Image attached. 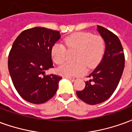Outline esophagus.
Listing matches in <instances>:
<instances>
[{
	"mask_svg": "<svg viewBox=\"0 0 132 132\" xmlns=\"http://www.w3.org/2000/svg\"><path fill=\"white\" fill-rule=\"evenodd\" d=\"M64 78L69 79V80H71V81H75V80H77V78H74V77H64Z\"/></svg>",
	"mask_w": 132,
	"mask_h": 132,
	"instance_id": "34e87169",
	"label": "esophagus"
}]
</instances>
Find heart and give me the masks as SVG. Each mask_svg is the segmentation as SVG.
I'll use <instances>...</instances> for the list:
<instances>
[{"mask_svg": "<svg viewBox=\"0 0 132 132\" xmlns=\"http://www.w3.org/2000/svg\"><path fill=\"white\" fill-rule=\"evenodd\" d=\"M64 44L69 51L76 50L74 56L76 63H67L57 69L58 73L64 77L77 76L88 69L94 68L101 60L105 49V40L101 36L90 32H77L64 39ZM51 54L53 61L58 65L65 62L66 47L61 43L52 46Z\"/></svg>", "mask_w": 132, "mask_h": 132, "instance_id": "heart-1", "label": "heart"}]
</instances>
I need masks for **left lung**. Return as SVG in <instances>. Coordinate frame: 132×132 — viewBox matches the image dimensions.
Returning <instances> with one entry per match:
<instances>
[{
  "instance_id": "obj_1",
  "label": "left lung",
  "mask_w": 132,
  "mask_h": 132,
  "mask_svg": "<svg viewBox=\"0 0 132 132\" xmlns=\"http://www.w3.org/2000/svg\"><path fill=\"white\" fill-rule=\"evenodd\" d=\"M97 31L105 42L102 61L89 75L83 90L76 91L81 100L89 105H97L113 94L119 84L125 68V54L118 37L105 27L97 25Z\"/></svg>"
}]
</instances>
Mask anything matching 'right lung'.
<instances>
[{
  "label": "right lung",
  "instance_id": "obj_1",
  "mask_svg": "<svg viewBox=\"0 0 132 132\" xmlns=\"http://www.w3.org/2000/svg\"><path fill=\"white\" fill-rule=\"evenodd\" d=\"M61 38L59 31L36 27L22 32L8 56V70L16 90L26 101L42 104L56 93L62 78L46 75L53 68L51 50Z\"/></svg>",
  "mask_w": 132,
  "mask_h": 132
}]
</instances>
